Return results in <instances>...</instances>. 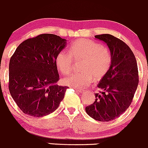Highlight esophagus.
I'll return each mask as SVG.
<instances>
[{
    "label": "esophagus",
    "instance_id": "1",
    "mask_svg": "<svg viewBox=\"0 0 148 148\" xmlns=\"http://www.w3.org/2000/svg\"><path fill=\"white\" fill-rule=\"evenodd\" d=\"M77 92H78L79 93H82L84 92V90H83V89H77Z\"/></svg>",
    "mask_w": 148,
    "mask_h": 148
}]
</instances>
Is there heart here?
Segmentation results:
<instances>
[{"label": "heart", "mask_w": 148, "mask_h": 148, "mask_svg": "<svg viewBox=\"0 0 148 148\" xmlns=\"http://www.w3.org/2000/svg\"><path fill=\"white\" fill-rule=\"evenodd\" d=\"M83 59L80 73H73L64 79V84L77 88H84L93 81L100 80L108 72L112 64V54L108 48L101 43L82 39L76 40L71 44L69 52L62 49L58 52L55 64L62 74L71 72L75 60Z\"/></svg>", "instance_id": "b5f03b06"}]
</instances>
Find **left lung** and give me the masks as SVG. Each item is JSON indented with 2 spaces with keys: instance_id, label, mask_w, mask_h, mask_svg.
Wrapping results in <instances>:
<instances>
[{
  "instance_id": "8db88e82",
  "label": "left lung",
  "mask_w": 148,
  "mask_h": 148,
  "mask_svg": "<svg viewBox=\"0 0 148 148\" xmlns=\"http://www.w3.org/2000/svg\"><path fill=\"white\" fill-rule=\"evenodd\" d=\"M95 38L107 44L112 61L98 84L100 91L94 94L95 101L85 110L96 120L109 122L124 113L132 103L138 84V71L135 56L125 42L110 34Z\"/></svg>"
}]
</instances>
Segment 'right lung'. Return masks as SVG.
<instances>
[{
    "mask_svg": "<svg viewBox=\"0 0 148 148\" xmlns=\"http://www.w3.org/2000/svg\"><path fill=\"white\" fill-rule=\"evenodd\" d=\"M66 40L40 34L18 46L9 64V91L20 110L36 117L57 109L69 87L59 86L55 58Z\"/></svg>",
    "mask_w": 148,
    "mask_h": 148,
    "instance_id": "obj_1",
    "label": "right lung"
}]
</instances>
